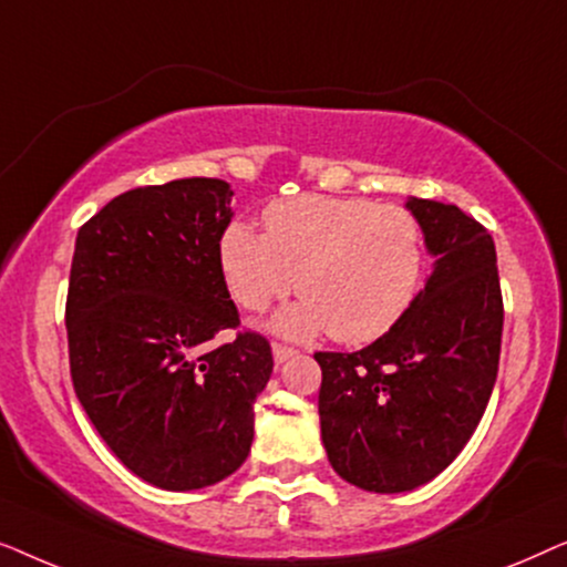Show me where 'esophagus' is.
Here are the masks:
<instances>
[{
	"label": "esophagus",
	"instance_id": "esophagus-1",
	"mask_svg": "<svg viewBox=\"0 0 567 567\" xmlns=\"http://www.w3.org/2000/svg\"><path fill=\"white\" fill-rule=\"evenodd\" d=\"M291 355H293V348L284 346V343H274V359H276V363H284L286 359H291Z\"/></svg>",
	"mask_w": 567,
	"mask_h": 567
}]
</instances>
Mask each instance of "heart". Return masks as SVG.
Returning a JSON list of instances; mask_svg holds the SVG:
<instances>
[{
	"mask_svg": "<svg viewBox=\"0 0 567 567\" xmlns=\"http://www.w3.org/2000/svg\"><path fill=\"white\" fill-rule=\"evenodd\" d=\"M262 221L266 235L229 224L219 262L231 297L250 312L289 297L297 276L305 301L274 322L284 336L330 330L338 343H374L421 293L423 229L405 206L307 193L270 204Z\"/></svg>",
	"mask_w": 567,
	"mask_h": 567,
	"instance_id": "b5f03b06",
	"label": "heart"
}]
</instances>
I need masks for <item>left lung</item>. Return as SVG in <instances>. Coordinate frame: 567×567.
<instances>
[{
  "label": "left lung",
  "instance_id": "8db88e82",
  "mask_svg": "<svg viewBox=\"0 0 567 567\" xmlns=\"http://www.w3.org/2000/svg\"><path fill=\"white\" fill-rule=\"evenodd\" d=\"M433 274L410 312L353 353H315L332 470L371 493H405L456 460L491 400L503 297L491 231L454 204L410 198Z\"/></svg>",
  "mask_w": 567,
  "mask_h": 567
}]
</instances>
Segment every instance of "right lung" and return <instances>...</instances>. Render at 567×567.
<instances>
[{
  "instance_id": "add662e5",
  "label": "right lung",
  "mask_w": 567,
  "mask_h": 567,
  "mask_svg": "<svg viewBox=\"0 0 567 567\" xmlns=\"http://www.w3.org/2000/svg\"><path fill=\"white\" fill-rule=\"evenodd\" d=\"M229 183L185 177L115 196L76 235L69 371L84 413L136 477L198 491L239 470L274 353L239 330L219 262Z\"/></svg>"
}]
</instances>
